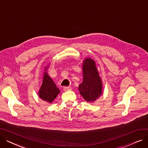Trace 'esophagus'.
Instances as JSON below:
<instances>
[{"label":"esophagus","instance_id":"1","mask_svg":"<svg viewBox=\"0 0 148 148\" xmlns=\"http://www.w3.org/2000/svg\"><path fill=\"white\" fill-rule=\"evenodd\" d=\"M70 88L69 87H67V86H65V87H64V88H63V89H64V91H67V90H70Z\"/></svg>","mask_w":148,"mask_h":148}]
</instances>
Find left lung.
I'll use <instances>...</instances> for the list:
<instances>
[{
  "label": "left lung",
  "instance_id": "1",
  "mask_svg": "<svg viewBox=\"0 0 148 148\" xmlns=\"http://www.w3.org/2000/svg\"><path fill=\"white\" fill-rule=\"evenodd\" d=\"M83 80L79 85L80 94L88 102H94L102 94V83L98 75L95 62L85 59L83 65Z\"/></svg>",
  "mask_w": 148,
  "mask_h": 148
}]
</instances>
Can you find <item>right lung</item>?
<instances>
[{"instance_id":"add662e5","label":"right lung","mask_w":148,"mask_h":148,"mask_svg":"<svg viewBox=\"0 0 148 148\" xmlns=\"http://www.w3.org/2000/svg\"><path fill=\"white\" fill-rule=\"evenodd\" d=\"M59 92L60 90L57 88L52 79L45 73L42 84L39 92L40 97L47 102L51 103Z\"/></svg>"}]
</instances>
